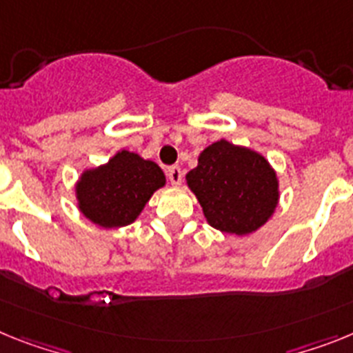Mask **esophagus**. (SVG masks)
<instances>
[{"label": "esophagus", "instance_id": "34e87169", "mask_svg": "<svg viewBox=\"0 0 353 353\" xmlns=\"http://www.w3.org/2000/svg\"><path fill=\"white\" fill-rule=\"evenodd\" d=\"M167 176L174 186H179L181 181H183V170L179 167H170L167 170Z\"/></svg>", "mask_w": 353, "mask_h": 353}]
</instances>
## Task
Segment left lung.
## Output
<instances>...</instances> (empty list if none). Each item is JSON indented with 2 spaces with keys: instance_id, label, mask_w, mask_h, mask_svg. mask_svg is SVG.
I'll return each instance as SVG.
<instances>
[{
  "instance_id": "1",
  "label": "left lung",
  "mask_w": 353,
  "mask_h": 353,
  "mask_svg": "<svg viewBox=\"0 0 353 353\" xmlns=\"http://www.w3.org/2000/svg\"><path fill=\"white\" fill-rule=\"evenodd\" d=\"M211 228L236 236L261 229L279 206V177L268 159L245 145L222 139L199 154L186 174Z\"/></svg>"
}]
</instances>
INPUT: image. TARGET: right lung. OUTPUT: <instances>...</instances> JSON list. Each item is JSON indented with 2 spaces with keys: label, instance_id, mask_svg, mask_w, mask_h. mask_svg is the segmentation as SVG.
Returning a JSON list of instances; mask_svg holds the SVG:
<instances>
[{
  "label": "right lung",
  "instance_id": "right-lung-1",
  "mask_svg": "<svg viewBox=\"0 0 353 353\" xmlns=\"http://www.w3.org/2000/svg\"><path fill=\"white\" fill-rule=\"evenodd\" d=\"M167 185L158 163L121 149L103 165L85 168L74 185L78 210L103 229L124 228L139 219L154 192Z\"/></svg>",
  "mask_w": 353,
  "mask_h": 353
}]
</instances>
